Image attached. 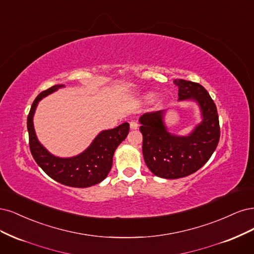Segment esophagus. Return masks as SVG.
I'll use <instances>...</instances> for the list:
<instances>
[{
    "label": "esophagus",
    "mask_w": 254,
    "mask_h": 254,
    "mask_svg": "<svg viewBox=\"0 0 254 254\" xmlns=\"http://www.w3.org/2000/svg\"><path fill=\"white\" fill-rule=\"evenodd\" d=\"M129 127L132 129H136L138 127V122L136 120H132L129 122Z\"/></svg>",
    "instance_id": "esophagus-1"
}]
</instances>
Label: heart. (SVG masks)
Segmentation results:
<instances>
[{"instance_id":"1","label":"heart","mask_w":254,"mask_h":254,"mask_svg":"<svg viewBox=\"0 0 254 254\" xmlns=\"http://www.w3.org/2000/svg\"><path fill=\"white\" fill-rule=\"evenodd\" d=\"M151 98H152V96H151Z\"/></svg>"}]
</instances>
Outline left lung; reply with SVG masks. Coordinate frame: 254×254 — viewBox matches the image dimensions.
<instances>
[{"label":"left lung","instance_id":"8db88e82","mask_svg":"<svg viewBox=\"0 0 254 254\" xmlns=\"http://www.w3.org/2000/svg\"><path fill=\"white\" fill-rule=\"evenodd\" d=\"M178 100L198 103L202 121L188 136L168 132L163 124V112L145 113L139 119L142 134V154L145 165L154 175L176 179L193 174L206 163L219 141L220 127L217 109L202 85L183 79H175Z\"/></svg>","mask_w":254,"mask_h":254}]
</instances>
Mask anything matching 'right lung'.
<instances>
[{
	"label": "right lung",
	"instance_id": "obj_1",
	"mask_svg": "<svg viewBox=\"0 0 254 254\" xmlns=\"http://www.w3.org/2000/svg\"><path fill=\"white\" fill-rule=\"evenodd\" d=\"M64 85H54L40 93L31 105L27 117L29 149L32 157L45 173L62 185L73 188H87L99 184L108 176L113 166V156L117 146L127 138L129 125L102 130L92 144L81 154L70 158L56 157L38 140L34 128V114L39 101Z\"/></svg>",
	"mask_w": 254,
	"mask_h": 254
}]
</instances>
